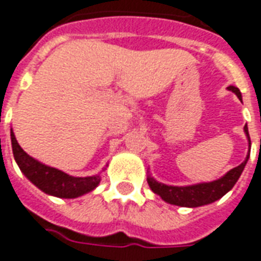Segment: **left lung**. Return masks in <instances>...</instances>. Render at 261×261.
<instances>
[{"label":"left lung","instance_id":"left-lung-1","mask_svg":"<svg viewBox=\"0 0 261 261\" xmlns=\"http://www.w3.org/2000/svg\"><path fill=\"white\" fill-rule=\"evenodd\" d=\"M229 91H232L235 95L238 96L242 101V95L237 87L229 86ZM244 131L249 141V148H250V137H249L248 124H245ZM249 153L246 155V159L237 167H233L224 174L221 178L214 179L210 182H200V184L185 185V187H174V185L162 184L159 181H156L153 177L148 175V184L150 190L153 191L156 195H159L162 199L170 204L181 206V207H199L203 204L213 203L220 198H223L224 195L228 191L232 190V187L237 184V181L242 174L245 166L248 163Z\"/></svg>","mask_w":261,"mask_h":261}]
</instances>
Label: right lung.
<instances>
[{"mask_svg": "<svg viewBox=\"0 0 261 261\" xmlns=\"http://www.w3.org/2000/svg\"><path fill=\"white\" fill-rule=\"evenodd\" d=\"M11 141H12L13 158L16 160L20 171L38 190H41L45 194L57 198L73 199L94 191L101 181L99 174L91 177H73L55 167H49L38 162L20 148L12 130H11Z\"/></svg>", "mask_w": 261, "mask_h": 261, "instance_id": "1", "label": "right lung"}]
</instances>
